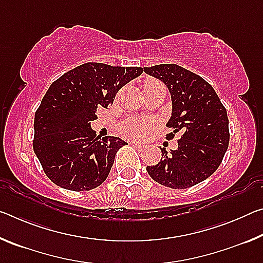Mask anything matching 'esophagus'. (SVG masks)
Returning <instances> with one entry per match:
<instances>
[{"label":"esophagus","mask_w":263,"mask_h":263,"mask_svg":"<svg viewBox=\"0 0 263 263\" xmlns=\"http://www.w3.org/2000/svg\"><path fill=\"white\" fill-rule=\"evenodd\" d=\"M133 147H135V148H137V149H142V148H144L145 147V146L144 145H141V144H138V142H133Z\"/></svg>","instance_id":"34e87169"}]
</instances>
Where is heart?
Here are the masks:
<instances>
[{"label": "heart", "mask_w": 263, "mask_h": 263, "mask_svg": "<svg viewBox=\"0 0 263 263\" xmlns=\"http://www.w3.org/2000/svg\"><path fill=\"white\" fill-rule=\"evenodd\" d=\"M155 81L146 82L144 86ZM155 123L147 118H139V117H130L121 124V133L126 138L131 139H145L151 132L153 131Z\"/></svg>", "instance_id": "1"}]
</instances>
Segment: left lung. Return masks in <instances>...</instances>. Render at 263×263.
Segmentation results:
<instances>
[{
    "label": "left lung",
    "mask_w": 263,
    "mask_h": 263,
    "mask_svg": "<svg viewBox=\"0 0 263 263\" xmlns=\"http://www.w3.org/2000/svg\"><path fill=\"white\" fill-rule=\"evenodd\" d=\"M145 73L166 84L172 96V117L167 123L173 132L181 133L179 147L155 166H147L148 175L164 186L186 189L206 180L217 171L229 147V118L215 89L205 80L175 64L145 67Z\"/></svg>",
    "instance_id": "obj_1"
}]
</instances>
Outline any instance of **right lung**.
I'll use <instances>...</instances> for the list:
<instances>
[{"label":"right lung","instance_id":"right-lung-1","mask_svg":"<svg viewBox=\"0 0 263 263\" xmlns=\"http://www.w3.org/2000/svg\"><path fill=\"white\" fill-rule=\"evenodd\" d=\"M141 73V67L87 62L51 84L34 115L33 151L53 183L73 191L103 183L126 142L97 137L90 122L97 108L112 104L119 89Z\"/></svg>","mask_w":263,"mask_h":263}]
</instances>
